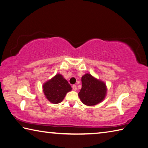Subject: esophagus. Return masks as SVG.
Returning a JSON list of instances; mask_svg holds the SVG:
<instances>
[{
  "instance_id": "obj_1",
  "label": "esophagus",
  "mask_w": 148,
  "mask_h": 148,
  "mask_svg": "<svg viewBox=\"0 0 148 148\" xmlns=\"http://www.w3.org/2000/svg\"><path fill=\"white\" fill-rule=\"evenodd\" d=\"M72 89H73L74 91H76L77 90V86L75 85V84H73V85L72 86Z\"/></svg>"
}]
</instances>
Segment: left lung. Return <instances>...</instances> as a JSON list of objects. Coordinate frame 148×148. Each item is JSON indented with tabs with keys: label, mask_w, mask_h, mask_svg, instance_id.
I'll return each instance as SVG.
<instances>
[{
	"label": "left lung",
	"mask_w": 148,
	"mask_h": 148,
	"mask_svg": "<svg viewBox=\"0 0 148 148\" xmlns=\"http://www.w3.org/2000/svg\"><path fill=\"white\" fill-rule=\"evenodd\" d=\"M81 81L82 88L78 95L84 104L95 106L102 101L107 91L104 83L95 79L90 74L84 75Z\"/></svg>",
	"instance_id": "left-lung-1"
}]
</instances>
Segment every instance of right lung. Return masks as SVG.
<instances>
[{
  "label": "right lung",
  "mask_w": 148,
  "mask_h": 148,
  "mask_svg": "<svg viewBox=\"0 0 148 148\" xmlns=\"http://www.w3.org/2000/svg\"><path fill=\"white\" fill-rule=\"evenodd\" d=\"M72 90L70 84L62 75L56 74L43 85V92L49 101L53 103L61 102L66 93Z\"/></svg>",
  "instance_id": "1"
}]
</instances>
